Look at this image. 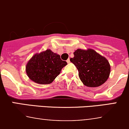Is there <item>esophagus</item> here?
I'll list each match as a JSON object with an SVG mask.
<instances>
[{"label": "esophagus", "mask_w": 129, "mask_h": 129, "mask_svg": "<svg viewBox=\"0 0 129 129\" xmlns=\"http://www.w3.org/2000/svg\"><path fill=\"white\" fill-rule=\"evenodd\" d=\"M67 63H69L70 62H71V61H70V59H69V58H68V59L67 60Z\"/></svg>", "instance_id": "esophagus-1"}]
</instances>
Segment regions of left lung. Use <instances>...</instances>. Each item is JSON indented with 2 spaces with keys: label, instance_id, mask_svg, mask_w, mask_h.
<instances>
[{
  "label": "left lung",
  "instance_id": "8db88e82",
  "mask_svg": "<svg viewBox=\"0 0 129 129\" xmlns=\"http://www.w3.org/2000/svg\"><path fill=\"white\" fill-rule=\"evenodd\" d=\"M71 58L79 71L83 84L89 87H97L104 84L110 73V66L105 57L91 49H77Z\"/></svg>",
  "mask_w": 129,
  "mask_h": 129
}]
</instances>
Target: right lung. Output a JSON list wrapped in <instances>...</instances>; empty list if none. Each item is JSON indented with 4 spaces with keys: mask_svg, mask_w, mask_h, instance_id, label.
<instances>
[{
    "mask_svg": "<svg viewBox=\"0 0 129 129\" xmlns=\"http://www.w3.org/2000/svg\"><path fill=\"white\" fill-rule=\"evenodd\" d=\"M67 64L58 54L47 49L32 56L26 65V73L29 79L37 84H49Z\"/></svg>",
    "mask_w": 129,
    "mask_h": 129,
    "instance_id": "add662e5",
    "label": "right lung"
}]
</instances>
